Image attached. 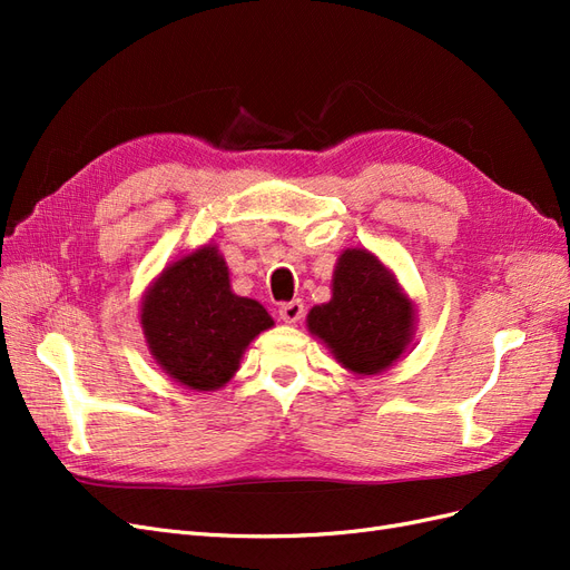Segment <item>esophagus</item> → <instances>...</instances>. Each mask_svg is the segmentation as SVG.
Here are the masks:
<instances>
[{"mask_svg": "<svg viewBox=\"0 0 570 570\" xmlns=\"http://www.w3.org/2000/svg\"><path fill=\"white\" fill-rule=\"evenodd\" d=\"M278 314L285 323H297L304 316V302L302 299H292V302H283Z\"/></svg>", "mask_w": 570, "mask_h": 570, "instance_id": "esophagus-1", "label": "esophagus"}]
</instances>
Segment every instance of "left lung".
Instances as JSON below:
<instances>
[{
  "mask_svg": "<svg viewBox=\"0 0 570 570\" xmlns=\"http://www.w3.org/2000/svg\"><path fill=\"white\" fill-rule=\"evenodd\" d=\"M413 312L394 275L366 249L340 256L333 299L314 306L308 331L318 335L344 368L373 375L406 350Z\"/></svg>",
  "mask_w": 570,
  "mask_h": 570,
  "instance_id": "1",
  "label": "left lung"
}]
</instances>
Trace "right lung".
<instances>
[{"instance_id":"add662e5","label":"right lung","mask_w":570,"mask_h":570,"mask_svg":"<svg viewBox=\"0 0 570 570\" xmlns=\"http://www.w3.org/2000/svg\"><path fill=\"white\" fill-rule=\"evenodd\" d=\"M273 325L266 308L230 292L228 266L204 247L168 266L142 302V327L157 364L189 390H218L247 344Z\"/></svg>"}]
</instances>
